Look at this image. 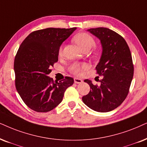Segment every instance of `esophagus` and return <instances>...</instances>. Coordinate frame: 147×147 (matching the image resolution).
Returning a JSON list of instances; mask_svg holds the SVG:
<instances>
[{"label": "esophagus", "instance_id": "obj_1", "mask_svg": "<svg viewBox=\"0 0 147 147\" xmlns=\"http://www.w3.org/2000/svg\"><path fill=\"white\" fill-rule=\"evenodd\" d=\"M82 80L80 79V78H74V82L76 84H81L82 83Z\"/></svg>", "mask_w": 147, "mask_h": 147}]
</instances>
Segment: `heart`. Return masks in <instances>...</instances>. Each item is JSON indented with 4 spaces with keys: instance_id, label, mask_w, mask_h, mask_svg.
I'll list each match as a JSON object with an SVG mask.
<instances>
[{
    "instance_id": "obj_1",
    "label": "heart",
    "mask_w": 147,
    "mask_h": 147,
    "mask_svg": "<svg viewBox=\"0 0 147 147\" xmlns=\"http://www.w3.org/2000/svg\"><path fill=\"white\" fill-rule=\"evenodd\" d=\"M73 40L77 44L78 47L82 50L84 49H90L95 45L94 40L92 36L86 33H80L74 36ZM61 52V49H60V53ZM88 68L86 64H78L74 63L70 67V71L74 74H79L82 70H85Z\"/></svg>"
}]
</instances>
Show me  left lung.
Returning a JSON list of instances; mask_svg holds the SVG:
<instances>
[{
	"label": "left lung",
	"mask_w": 147,
	"mask_h": 147,
	"mask_svg": "<svg viewBox=\"0 0 147 147\" xmlns=\"http://www.w3.org/2000/svg\"><path fill=\"white\" fill-rule=\"evenodd\" d=\"M87 31L96 36L101 44V56L96 69L102 78L100 86L85 80L90 90L82 97V100L94 111H111L122 103L128 94L134 75L132 55L124 38L113 30L97 28Z\"/></svg>",
	"instance_id": "8db88e82"
}]
</instances>
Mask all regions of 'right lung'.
<instances>
[{
  "label": "right lung",
  "mask_w": 147,
  "mask_h": 147,
  "mask_svg": "<svg viewBox=\"0 0 147 147\" xmlns=\"http://www.w3.org/2000/svg\"><path fill=\"white\" fill-rule=\"evenodd\" d=\"M76 28H46L32 32L21 44L14 61L15 86L28 107L48 112L62 101L64 92L74 79L59 82L49 76L51 67L58 61L61 45Z\"/></svg>",
  "instance_id": "add662e5"
}]
</instances>
